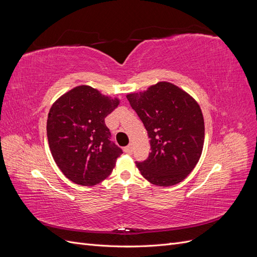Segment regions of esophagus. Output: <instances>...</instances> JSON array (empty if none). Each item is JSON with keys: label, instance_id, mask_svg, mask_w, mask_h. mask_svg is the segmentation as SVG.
<instances>
[{"label": "esophagus", "instance_id": "1", "mask_svg": "<svg viewBox=\"0 0 257 257\" xmlns=\"http://www.w3.org/2000/svg\"><path fill=\"white\" fill-rule=\"evenodd\" d=\"M124 152L127 153V154L133 153V147H132V145H128V146H126L125 148H124Z\"/></svg>", "mask_w": 257, "mask_h": 257}]
</instances>
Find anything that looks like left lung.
<instances>
[{
  "mask_svg": "<svg viewBox=\"0 0 257 257\" xmlns=\"http://www.w3.org/2000/svg\"><path fill=\"white\" fill-rule=\"evenodd\" d=\"M126 97L150 138L149 157L136 162L141 174L159 186L184 180L196 166L204 147V116L196 100L165 81Z\"/></svg>",
  "mask_w": 257,
  "mask_h": 257,
  "instance_id": "obj_1",
  "label": "left lung"
}]
</instances>
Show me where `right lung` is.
Wrapping results in <instances>:
<instances>
[{
    "mask_svg": "<svg viewBox=\"0 0 257 257\" xmlns=\"http://www.w3.org/2000/svg\"><path fill=\"white\" fill-rule=\"evenodd\" d=\"M119 105L89 85L62 95L50 108L47 137L54 162L76 184L93 186L112 172L122 152L110 141L105 118Z\"/></svg>",
    "mask_w": 257,
    "mask_h": 257,
    "instance_id": "obj_1",
    "label": "right lung"
}]
</instances>
